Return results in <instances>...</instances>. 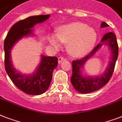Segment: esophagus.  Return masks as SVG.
<instances>
[{
	"label": "esophagus",
	"instance_id": "1",
	"mask_svg": "<svg viewBox=\"0 0 122 122\" xmlns=\"http://www.w3.org/2000/svg\"><path fill=\"white\" fill-rule=\"evenodd\" d=\"M65 58H63V57H59V58H58V63L59 64H60V63H61V62L63 61H64V60H65Z\"/></svg>",
	"mask_w": 122,
	"mask_h": 122
}]
</instances>
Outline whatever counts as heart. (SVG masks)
I'll return each instance as SVG.
<instances>
[{"instance_id":"b5f03b06","label":"heart","mask_w":122,"mask_h":122,"mask_svg":"<svg viewBox=\"0 0 122 122\" xmlns=\"http://www.w3.org/2000/svg\"><path fill=\"white\" fill-rule=\"evenodd\" d=\"M97 38V32L93 28L81 22H72L59 27L56 35H49V41L56 48L60 47V41L67 43L69 54L75 57H80L92 50Z\"/></svg>"}]
</instances>
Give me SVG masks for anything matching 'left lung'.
I'll list each match as a JSON object with an SVG mask.
<instances>
[{
    "label": "left lung",
    "mask_w": 122,
    "mask_h": 122,
    "mask_svg": "<svg viewBox=\"0 0 122 122\" xmlns=\"http://www.w3.org/2000/svg\"><path fill=\"white\" fill-rule=\"evenodd\" d=\"M108 26V25L105 22H102L100 25L102 28ZM103 45H107L111 51V60L106 71L102 74L97 76L83 75L82 70L84 69L86 63L95 55ZM118 55V47L115 34L112 32H108L103 36L100 43L97 44L88 56L72 62L73 75L71 76V82L74 88L81 93L85 94L90 93L102 88L109 81L112 76Z\"/></svg>",
    "instance_id": "left-lung-1"
}]
</instances>
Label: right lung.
Listing matches in <instances>:
<instances>
[{"mask_svg":"<svg viewBox=\"0 0 122 122\" xmlns=\"http://www.w3.org/2000/svg\"><path fill=\"white\" fill-rule=\"evenodd\" d=\"M50 15L29 17L14 24L10 29L4 41L5 69L15 86L25 93L39 95L49 88L52 77V71L58 66V58L41 55L40 63L31 74L25 75L15 68L12 64L11 51L19 41L25 37L34 35L32 29L37 24L48 19Z\"/></svg>","mask_w":122,"mask_h":122,"instance_id":"add662e5","label":"right lung"}]
</instances>
